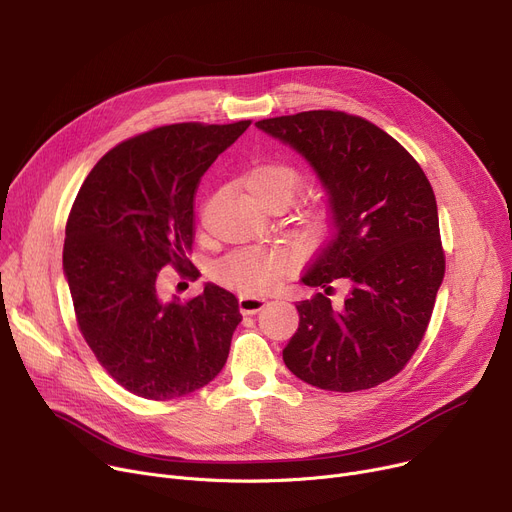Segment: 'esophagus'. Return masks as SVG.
<instances>
[{
	"label": "esophagus",
	"instance_id": "34e87169",
	"mask_svg": "<svg viewBox=\"0 0 512 512\" xmlns=\"http://www.w3.org/2000/svg\"><path fill=\"white\" fill-rule=\"evenodd\" d=\"M265 305H267V299L261 297V294H240L238 299V307L242 315H255Z\"/></svg>",
	"mask_w": 512,
	"mask_h": 512
}]
</instances>
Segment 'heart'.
I'll list each match as a JSON object with an SVG mask.
<instances>
[{
    "instance_id": "heart-1",
    "label": "heart",
    "mask_w": 512,
    "mask_h": 512,
    "mask_svg": "<svg viewBox=\"0 0 512 512\" xmlns=\"http://www.w3.org/2000/svg\"><path fill=\"white\" fill-rule=\"evenodd\" d=\"M247 191L255 201H282L290 205L299 197L303 188V176L297 168L284 161H272L253 168L247 178ZM284 274V257L274 251H238L224 259L215 278L222 284L242 290L259 292L276 284Z\"/></svg>"
}]
</instances>
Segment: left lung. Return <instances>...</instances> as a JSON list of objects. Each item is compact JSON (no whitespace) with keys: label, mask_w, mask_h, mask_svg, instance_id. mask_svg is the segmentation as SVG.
I'll use <instances>...</instances> for the list:
<instances>
[{"label":"left lung","mask_w":512,"mask_h":512,"mask_svg":"<svg viewBox=\"0 0 512 512\" xmlns=\"http://www.w3.org/2000/svg\"><path fill=\"white\" fill-rule=\"evenodd\" d=\"M255 126L301 153L328 195L332 236L303 284L299 330L282 351L299 380L332 392L388 382L417 351L444 278L438 205L413 155L375 124L332 110ZM352 282L342 310L329 284Z\"/></svg>","instance_id":"1"}]
</instances>
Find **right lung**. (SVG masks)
<instances>
[{
    "label": "right lung",
    "mask_w": 512,
    "mask_h": 512,
    "mask_svg": "<svg viewBox=\"0 0 512 512\" xmlns=\"http://www.w3.org/2000/svg\"><path fill=\"white\" fill-rule=\"evenodd\" d=\"M251 120L153 128L107 151L66 224L64 276L78 330L101 367L149 400L191 394L218 375L240 324L232 292L205 284L188 303L161 301L157 272L191 276L201 176Z\"/></svg>",
    "instance_id": "1"
}]
</instances>
